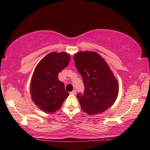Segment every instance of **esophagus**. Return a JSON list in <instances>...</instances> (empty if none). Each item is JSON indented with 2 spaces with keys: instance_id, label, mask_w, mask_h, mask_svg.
<instances>
[{
  "instance_id": "34e87169",
  "label": "esophagus",
  "mask_w": 150,
  "mask_h": 150,
  "mask_svg": "<svg viewBox=\"0 0 150 150\" xmlns=\"http://www.w3.org/2000/svg\"><path fill=\"white\" fill-rule=\"evenodd\" d=\"M69 93H70L71 95H76V91L74 89V90H73L72 91H71Z\"/></svg>"
}]
</instances>
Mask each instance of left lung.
Instances as JSON below:
<instances>
[{
	"label": "left lung",
	"mask_w": 150,
	"mask_h": 150,
	"mask_svg": "<svg viewBox=\"0 0 150 150\" xmlns=\"http://www.w3.org/2000/svg\"><path fill=\"white\" fill-rule=\"evenodd\" d=\"M77 70L85 85L83 95L77 98L82 110L90 115L100 114L117 100L119 84L105 60L93 51H81L74 55Z\"/></svg>",
	"instance_id": "obj_1"
}]
</instances>
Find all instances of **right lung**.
<instances>
[{"mask_svg":"<svg viewBox=\"0 0 150 150\" xmlns=\"http://www.w3.org/2000/svg\"><path fill=\"white\" fill-rule=\"evenodd\" d=\"M70 55L65 52L46 54L37 65L30 81L32 101L42 111L52 113L60 109L69 93L58 79L60 71L66 67Z\"/></svg>","mask_w":150,"mask_h":150,"instance_id":"obj_1","label":"right lung"}]
</instances>
